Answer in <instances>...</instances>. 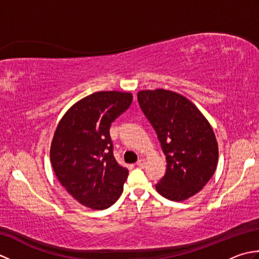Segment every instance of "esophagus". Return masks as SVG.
<instances>
[{
	"label": "esophagus",
	"mask_w": 259,
	"mask_h": 259,
	"mask_svg": "<svg viewBox=\"0 0 259 259\" xmlns=\"http://www.w3.org/2000/svg\"><path fill=\"white\" fill-rule=\"evenodd\" d=\"M145 164H146V160H145V159H142V158L137 161V166H139V167H145Z\"/></svg>",
	"instance_id": "34e87169"
}]
</instances>
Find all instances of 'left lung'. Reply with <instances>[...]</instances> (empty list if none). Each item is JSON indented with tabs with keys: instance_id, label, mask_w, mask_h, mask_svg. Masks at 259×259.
Segmentation results:
<instances>
[{
	"instance_id": "8db88e82",
	"label": "left lung",
	"mask_w": 259,
	"mask_h": 259,
	"mask_svg": "<svg viewBox=\"0 0 259 259\" xmlns=\"http://www.w3.org/2000/svg\"><path fill=\"white\" fill-rule=\"evenodd\" d=\"M138 102L166 156V174L156 185L157 191L169 200L188 199L217 167L218 145L211 125L194 103L172 91H140Z\"/></svg>"
}]
</instances>
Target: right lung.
Here are the masks:
<instances>
[{
	"mask_svg": "<svg viewBox=\"0 0 259 259\" xmlns=\"http://www.w3.org/2000/svg\"><path fill=\"white\" fill-rule=\"evenodd\" d=\"M131 102L128 92L92 93L73 104L57 126L50 150L52 167L82 205L106 209L122 194L128 169L113 156L110 126Z\"/></svg>",
	"mask_w": 259,
	"mask_h": 259,
	"instance_id": "right-lung-1",
	"label": "right lung"
}]
</instances>
